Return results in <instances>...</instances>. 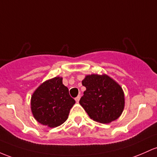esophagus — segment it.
<instances>
[{
    "label": "esophagus",
    "mask_w": 157,
    "mask_h": 157,
    "mask_svg": "<svg viewBox=\"0 0 157 157\" xmlns=\"http://www.w3.org/2000/svg\"><path fill=\"white\" fill-rule=\"evenodd\" d=\"M80 99V95H78V96H77V97L75 98V101H77V102H79Z\"/></svg>",
    "instance_id": "obj_1"
}]
</instances>
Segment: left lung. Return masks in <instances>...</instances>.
<instances>
[{
  "instance_id": "1",
  "label": "left lung",
  "mask_w": 157,
  "mask_h": 157,
  "mask_svg": "<svg viewBox=\"0 0 157 157\" xmlns=\"http://www.w3.org/2000/svg\"><path fill=\"white\" fill-rule=\"evenodd\" d=\"M86 88L80 104L92 119L107 124L119 118L124 108L123 89L106 75L86 76L82 81Z\"/></svg>"
}]
</instances>
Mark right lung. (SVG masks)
Returning <instances> with one entry per match:
<instances>
[{
	"instance_id": "add662e5",
	"label": "right lung",
	"mask_w": 157,
	"mask_h": 157,
	"mask_svg": "<svg viewBox=\"0 0 157 157\" xmlns=\"http://www.w3.org/2000/svg\"><path fill=\"white\" fill-rule=\"evenodd\" d=\"M75 104L59 77L43 82L31 97V110L35 119L51 128L64 123Z\"/></svg>"
}]
</instances>
